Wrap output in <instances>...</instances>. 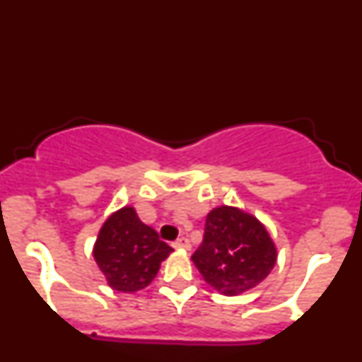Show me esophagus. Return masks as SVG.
Returning <instances> with one entry per match:
<instances>
[{"label":"esophagus","instance_id":"esophagus-1","mask_svg":"<svg viewBox=\"0 0 362 362\" xmlns=\"http://www.w3.org/2000/svg\"><path fill=\"white\" fill-rule=\"evenodd\" d=\"M174 247H175V248H183V250H189V248H192V245H189V240H188L187 238L177 239V240L174 242Z\"/></svg>","mask_w":362,"mask_h":362}]
</instances>
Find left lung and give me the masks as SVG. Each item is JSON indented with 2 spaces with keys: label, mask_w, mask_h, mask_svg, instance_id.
<instances>
[{
  "label": "left lung",
  "mask_w": 362,
  "mask_h": 362,
  "mask_svg": "<svg viewBox=\"0 0 362 362\" xmlns=\"http://www.w3.org/2000/svg\"><path fill=\"white\" fill-rule=\"evenodd\" d=\"M277 256L264 223L239 207L220 206L209 212L202 245L192 259L215 291L239 296L271 274Z\"/></svg>",
  "instance_id": "left-lung-1"
}]
</instances>
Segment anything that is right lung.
<instances>
[{"label":"right lung","instance_id":"right-lung-1","mask_svg":"<svg viewBox=\"0 0 362 362\" xmlns=\"http://www.w3.org/2000/svg\"><path fill=\"white\" fill-rule=\"evenodd\" d=\"M173 252L155 229L144 225L133 206L110 214L93 245V258L107 285L120 293L148 286Z\"/></svg>","mask_w":362,"mask_h":362}]
</instances>
